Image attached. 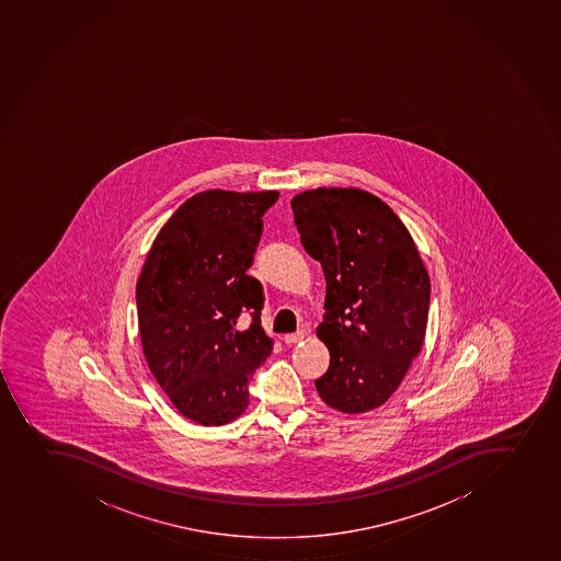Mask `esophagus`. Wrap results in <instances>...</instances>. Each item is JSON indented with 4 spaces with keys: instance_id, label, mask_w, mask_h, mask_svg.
Segmentation results:
<instances>
[{
    "instance_id": "1",
    "label": "esophagus",
    "mask_w": 561,
    "mask_h": 561,
    "mask_svg": "<svg viewBox=\"0 0 561 561\" xmlns=\"http://www.w3.org/2000/svg\"><path fill=\"white\" fill-rule=\"evenodd\" d=\"M304 330H298V332H293V334L283 335V341H285L287 345H294V343H299V341L304 340Z\"/></svg>"
}]
</instances>
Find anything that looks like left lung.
<instances>
[{
  "label": "left lung",
  "instance_id": "left-lung-1",
  "mask_svg": "<svg viewBox=\"0 0 561 561\" xmlns=\"http://www.w3.org/2000/svg\"><path fill=\"white\" fill-rule=\"evenodd\" d=\"M305 251L327 279L318 335L330 352L321 399L363 413L390 399L426 334L430 276L399 216L366 191H305L293 201Z\"/></svg>",
  "mask_w": 561,
  "mask_h": 561
}]
</instances>
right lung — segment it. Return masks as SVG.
Segmentation results:
<instances>
[{
    "label": "right lung",
    "instance_id": "add662e5",
    "mask_svg": "<svg viewBox=\"0 0 561 561\" xmlns=\"http://www.w3.org/2000/svg\"><path fill=\"white\" fill-rule=\"evenodd\" d=\"M278 191L191 196L154 238L137 282L149 370L182 415L221 426L245 412L249 379L273 341L262 329V283L249 276L262 216ZM248 311L252 327L240 333Z\"/></svg>",
    "mask_w": 561,
    "mask_h": 561
}]
</instances>
